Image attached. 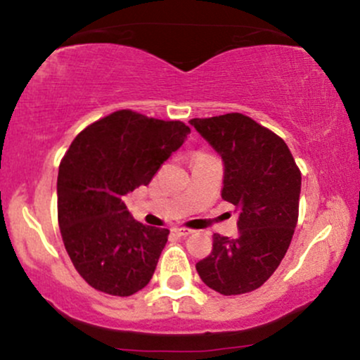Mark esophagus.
I'll return each mask as SVG.
<instances>
[{"label": "esophagus", "instance_id": "esophagus-1", "mask_svg": "<svg viewBox=\"0 0 360 360\" xmlns=\"http://www.w3.org/2000/svg\"><path fill=\"white\" fill-rule=\"evenodd\" d=\"M172 231L175 233V234H179V236H188V234L193 233L192 229H188V228H179V226H176V228H173Z\"/></svg>", "mask_w": 360, "mask_h": 360}]
</instances>
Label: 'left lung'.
I'll return each instance as SVG.
<instances>
[{"label":"left lung","mask_w":360,"mask_h":360,"mask_svg":"<svg viewBox=\"0 0 360 360\" xmlns=\"http://www.w3.org/2000/svg\"><path fill=\"white\" fill-rule=\"evenodd\" d=\"M191 124L223 160L221 195L238 211V236L214 234L211 255L195 269L224 296L252 292L276 272L292 240L301 172L284 139L243 114Z\"/></svg>","instance_id":"1"}]
</instances>
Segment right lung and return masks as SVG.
<instances>
[{"mask_svg":"<svg viewBox=\"0 0 360 360\" xmlns=\"http://www.w3.org/2000/svg\"><path fill=\"white\" fill-rule=\"evenodd\" d=\"M191 127L117 110L83 129L59 165L58 221L72 265L91 288L132 296L155 274L169 231L137 223L122 195L148 185Z\"/></svg>","mask_w":360,"mask_h":360,"instance_id":"add662e5","label":"right lung"}]
</instances>
